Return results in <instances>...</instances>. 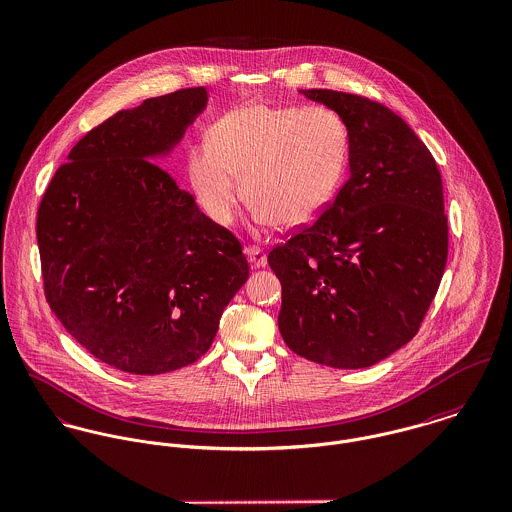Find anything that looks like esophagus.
<instances>
[{
  "label": "esophagus",
  "instance_id": "esophagus-1",
  "mask_svg": "<svg viewBox=\"0 0 512 512\" xmlns=\"http://www.w3.org/2000/svg\"><path fill=\"white\" fill-rule=\"evenodd\" d=\"M245 253H247V259H249V263H251L253 269H263V267H267V255L263 253L261 247L249 245V247H245Z\"/></svg>",
  "mask_w": 512,
  "mask_h": 512
}]
</instances>
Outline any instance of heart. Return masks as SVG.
<instances>
[{"label":"heart","instance_id":"obj_1","mask_svg":"<svg viewBox=\"0 0 512 512\" xmlns=\"http://www.w3.org/2000/svg\"><path fill=\"white\" fill-rule=\"evenodd\" d=\"M351 159L345 120L325 107L249 103L220 118L187 154V177L212 222L230 226L243 193L261 228L312 224L339 193ZM242 179L244 185L238 183Z\"/></svg>","mask_w":512,"mask_h":512}]
</instances>
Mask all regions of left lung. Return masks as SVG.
I'll list each match as a JSON object with an SVG mask.
<instances>
[{"instance_id": "left-lung-1", "label": "left lung", "mask_w": 512, "mask_h": 512, "mask_svg": "<svg viewBox=\"0 0 512 512\" xmlns=\"http://www.w3.org/2000/svg\"><path fill=\"white\" fill-rule=\"evenodd\" d=\"M300 93L345 120L349 181L315 224L269 253L282 284L278 329L312 362L368 368L415 337L444 275L442 179L388 107L331 89Z\"/></svg>"}]
</instances>
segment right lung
Segmentation results:
<instances>
[{
	"label": "right lung",
	"instance_id": "obj_1",
	"mask_svg": "<svg viewBox=\"0 0 512 512\" xmlns=\"http://www.w3.org/2000/svg\"><path fill=\"white\" fill-rule=\"evenodd\" d=\"M206 105V87H191L118 111L79 140L40 200L50 310L128 374L193 364L249 278L241 243L158 165Z\"/></svg>",
	"mask_w": 512,
	"mask_h": 512
}]
</instances>
